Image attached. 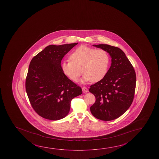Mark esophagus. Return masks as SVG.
Wrapping results in <instances>:
<instances>
[{"instance_id": "1", "label": "esophagus", "mask_w": 159, "mask_h": 159, "mask_svg": "<svg viewBox=\"0 0 159 159\" xmlns=\"http://www.w3.org/2000/svg\"><path fill=\"white\" fill-rule=\"evenodd\" d=\"M82 90L83 91V93H87V92H88V89L87 88H86L85 86H83V88H82Z\"/></svg>"}]
</instances>
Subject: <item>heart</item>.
I'll return each mask as SVG.
<instances>
[{
  "mask_svg": "<svg viewBox=\"0 0 159 159\" xmlns=\"http://www.w3.org/2000/svg\"><path fill=\"white\" fill-rule=\"evenodd\" d=\"M70 60L61 63L64 74L71 80H78L82 73L83 81L96 82L106 75L109 64V54L103 49L80 46L70 55Z\"/></svg>",
  "mask_w": 159,
  "mask_h": 159,
  "instance_id": "1",
  "label": "heart"
}]
</instances>
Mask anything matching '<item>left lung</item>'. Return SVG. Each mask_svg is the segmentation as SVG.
<instances>
[{
  "label": "left lung",
  "mask_w": 159,
  "mask_h": 159,
  "mask_svg": "<svg viewBox=\"0 0 159 159\" xmlns=\"http://www.w3.org/2000/svg\"><path fill=\"white\" fill-rule=\"evenodd\" d=\"M94 46L105 50L109 54L111 65L104 77L89 89L96 99L90 107V111L99 120H114L124 114L133 102L136 81L135 71L120 48L107 44Z\"/></svg>",
  "instance_id": "1"
}]
</instances>
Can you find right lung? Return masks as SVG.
I'll use <instances>...</instances> for the list:
<instances>
[{
  "instance_id": "right-lung-1",
  "label": "right lung",
  "mask_w": 159,
  "mask_h": 159,
  "mask_svg": "<svg viewBox=\"0 0 159 159\" xmlns=\"http://www.w3.org/2000/svg\"><path fill=\"white\" fill-rule=\"evenodd\" d=\"M77 44L50 45L31 59L26 93L33 109L43 118L63 119L70 111L71 100L82 94L81 87L68 79L61 66L64 57Z\"/></svg>"
}]
</instances>
